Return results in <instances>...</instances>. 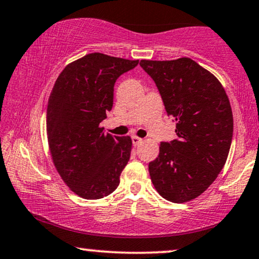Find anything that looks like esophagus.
<instances>
[{"mask_svg":"<svg viewBox=\"0 0 259 259\" xmlns=\"http://www.w3.org/2000/svg\"><path fill=\"white\" fill-rule=\"evenodd\" d=\"M132 143H133L134 146H138V145H140V144L143 143V139H142V138H138L136 136H133L132 137Z\"/></svg>","mask_w":259,"mask_h":259,"instance_id":"esophagus-1","label":"esophagus"}]
</instances>
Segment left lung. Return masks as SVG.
<instances>
[{"mask_svg":"<svg viewBox=\"0 0 259 259\" xmlns=\"http://www.w3.org/2000/svg\"><path fill=\"white\" fill-rule=\"evenodd\" d=\"M154 80L166 114L176 121L172 142H162L149 164L151 181L164 199H195L226 163L233 137V115L224 87L190 58L140 60Z\"/></svg>","mask_w":259,"mask_h":259,"instance_id":"obj_1","label":"left lung"}]
</instances>
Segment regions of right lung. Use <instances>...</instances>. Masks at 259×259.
I'll return each mask as SVG.
<instances>
[{
    "label": "right lung",
    "instance_id": "obj_1",
    "mask_svg": "<svg viewBox=\"0 0 259 259\" xmlns=\"http://www.w3.org/2000/svg\"><path fill=\"white\" fill-rule=\"evenodd\" d=\"M138 63L90 53L69 64L53 85L46 115L50 151L60 177L80 197L102 199L119 186L132 140L105 134L100 123L113 108L116 79Z\"/></svg>",
    "mask_w": 259,
    "mask_h": 259
}]
</instances>
